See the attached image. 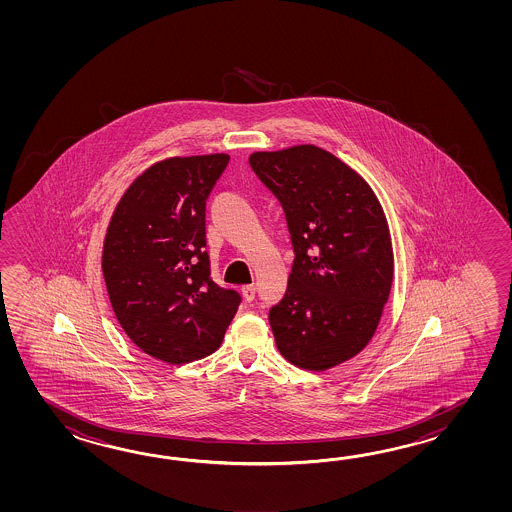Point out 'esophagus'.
Segmentation results:
<instances>
[{"label":"esophagus","instance_id":"obj_1","mask_svg":"<svg viewBox=\"0 0 512 512\" xmlns=\"http://www.w3.org/2000/svg\"><path fill=\"white\" fill-rule=\"evenodd\" d=\"M241 293H243V298H245L247 302H252L254 296H256V285H254V283L243 285V287H241Z\"/></svg>","mask_w":512,"mask_h":512}]
</instances>
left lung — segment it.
Instances as JSON below:
<instances>
[{
    "instance_id": "left-lung-1",
    "label": "left lung",
    "mask_w": 512,
    "mask_h": 512,
    "mask_svg": "<svg viewBox=\"0 0 512 512\" xmlns=\"http://www.w3.org/2000/svg\"><path fill=\"white\" fill-rule=\"evenodd\" d=\"M282 203L294 261L269 311L276 346L302 370L324 371L370 342L393 280L392 238L370 185L313 144L249 157Z\"/></svg>"
}]
</instances>
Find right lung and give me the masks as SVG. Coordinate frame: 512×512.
Instances as JSON below:
<instances>
[{"label": "right lung", "mask_w": 512, "mask_h": 512, "mask_svg": "<svg viewBox=\"0 0 512 512\" xmlns=\"http://www.w3.org/2000/svg\"><path fill=\"white\" fill-rule=\"evenodd\" d=\"M227 153L172 157L150 166L109 221L102 272L109 302L133 344L168 364L221 346L240 293L210 278L205 210Z\"/></svg>", "instance_id": "right-lung-1"}]
</instances>
